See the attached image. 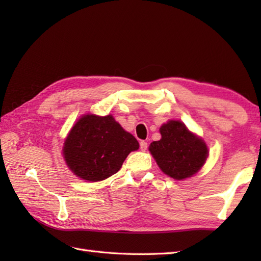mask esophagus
<instances>
[{"label": "esophagus", "instance_id": "obj_1", "mask_svg": "<svg viewBox=\"0 0 261 261\" xmlns=\"http://www.w3.org/2000/svg\"><path fill=\"white\" fill-rule=\"evenodd\" d=\"M148 148V143L146 141H140V149L142 151H146Z\"/></svg>", "mask_w": 261, "mask_h": 261}]
</instances>
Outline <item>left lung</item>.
<instances>
[{"label": "left lung", "instance_id": "1", "mask_svg": "<svg viewBox=\"0 0 261 261\" xmlns=\"http://www.w3.org/2000/svg\"><path fill=\"white\" fill-rule=\"evenodd\" d=\"M162 139L153 141L149 151L159 168L177 180L192 177L202 168L208 156L204 140L180 121L170 120L160 126Z\"/></svg>", "mask_w": 261, "mask_h": 261}]
</instances>
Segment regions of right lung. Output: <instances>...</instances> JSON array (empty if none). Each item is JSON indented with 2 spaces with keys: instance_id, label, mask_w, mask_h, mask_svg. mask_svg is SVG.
I'll list each match as a JSON object with an SVG mask.
<instances>
[{
  "instance_id": "add662e5",
  "label": "right lung",
  "mask_w": 261,
  "mask_h": 261,
  "mask_svg": "<svg viewBox=\"0 0 261 261\" xmlns=\"http://www.w3.org/2000/svg\"><path fill=\"white\" fill-rule=\"evenodd\" d=\"M139 142L112 115L85 114L66 138L63 154L68 168L80 178L99 181L118 173Z\"/></svg>"
}]
</instances>
